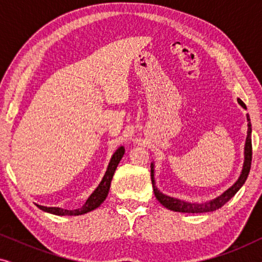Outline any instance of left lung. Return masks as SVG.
Segmentation results:
<instances>
[{
  "label": "left lung",
  "mask_w": 262,
  "mask_h": 262,
  "mask_svg": "<svg viewBox=\"0 0 262 262\" xmlns=\"http://www.w3.org/2000/svg\"><path fill=\"white\" fill-rule=\"evenodd\" d=\"M239 105L243 108H247L245 102L241 99H237ZM247 120H248V132H247V139H246V146H245V163H243V169L242 173L239 175L238 180L231 186L230 188L227 189L223 194L217 196L216 199L210 200V202L204 203V204H193L187 203L184 200L171 198L163 193H161L155 186V180H154V164H151V182H152V188L154 193H155L156 199L162 204L164 207L169 209L175 212H185V213H204V212H211V211H216L221 209L225 203H228L232 196H234L239 188L242 187L245 184L247 178H248L249 170H250V164H252V124H250L249 116H247Z\"/></svg>",
  "instance_id": "obj_1"
}]
</instances>
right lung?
Masks as SVG:
<instances>
[{
  "instance_id": "1",
  "label": "right lung",
  "mask_w": 262,
  "mask_h": 262,
  "mask_svg": "<svg viewBox=\"0 0 262 262\" xmlns=\"http://www.w3.org/2000/svg\"><path fill=\"white\" fill-rule=\"evenodd\" d=\"M124 152H125L124 146H120V148L113 154L112 159H111V161H110L108 167H107V170H106L105 175H103L100 185L96 187L95 191L92 193L91 196L87 199V202L84 203V205L80 207V209L66 210V209H60V207H46V206H41V205H37V206L40 210L45 211V212L57 214V216H80V214H84L87 212H91V211H93V210H95L96 207H99L100 205H101V204L103 203V200L106 199L107 194H108L111 181H112L114 171H116L118 163L120 162Z\"/></svg>"
}]
</instances>
